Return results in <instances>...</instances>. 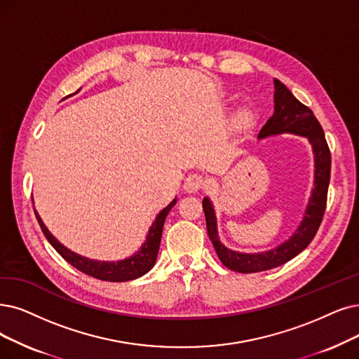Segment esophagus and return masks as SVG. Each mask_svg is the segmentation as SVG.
Wrapping results in <instances>:
<instances>
[{"instance_id":"obj_1","label":"esophagus","mask_w":359,"mask_h":359,"mask_svg":"<svg viewBox=\"0 0 359 359\" xmlns=\"http://www.w3.org/2000/svg\"><path fill=\"white\" fill-rule=\"evenodd\" d=\"M203 187V177L198 174H190L184 181V190L189 193H197Z\"/></svg>"}]
</instances>
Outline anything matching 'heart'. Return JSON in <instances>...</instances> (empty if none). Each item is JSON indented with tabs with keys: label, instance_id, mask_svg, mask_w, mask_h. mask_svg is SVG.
I'll use <instances>...</instances> for the list:
<instances>
[{
	"label": "heart",
	"instance_id": "1",
	"mask_svg": "<svg viewBox=\"0 0 359 359\" xmlns=\"http://www.w3.org/2000/svg\"><path fill=\"white\" fill-rule=\"evenodd\" d=\"M249 118H250V114H249L248 110H240L237 113V118L236 119H237L238 123H246L249 121Z\"/></svg>",
	"mask_w": 359,
	"mask_h": 359
}]
</instances>
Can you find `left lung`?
Listing matches in <instances>:
<instances>
[{"label": "left lung", "instance_id": "1", "mask_svg": "<svg viewBox=\"0 0 359 359\" xmlns=\"http://www.w3.org/2000/svg\"><path fill=\"white\" fill-rule=\"evenodd\" d=\"M274 114L262 126L257 138L261 140L278 134L306 137L313 151V189L304 218L290 238L283 241L274 249L259 253H241L225 248L218 236L217 215H215L213 205L209 197L203 198L208 234L218 257L226 268L243 272V274L277 268L305 250L318 231L327 205L332 154H330L323 128L313 116L312 110L300 103L283 82L274 79Z\"/></svg>", "mask_w": 359, "mask_h": 359}]
</instances>
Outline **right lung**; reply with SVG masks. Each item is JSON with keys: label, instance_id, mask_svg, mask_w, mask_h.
I'll list each match as a JSON object with an SVG mask.
<instances>
[{"label": "right lung", "instance_id": "1", "mask_svg": "<svg viewBox=\"0 0 359 359\" xmlns=\"http://www.w3.org/2000/svg\"><path fill=\"white\" fill-rule=\"evenodd\" d=\"M175 203H177V197L172 200L165 209H162L159 213H157L154 222L149 229L146 241L142 243L141 248L133 256L126 257V259H122V261H111V262L90 259V257H85L75 252H72L70 249L63 246L62 243L48 231V228L46 226L44 222H42L36 210H35V215L42 233H44V236L50 241V245L59 252V255L65 261H67L70 265H74L76 269L82 271L83 274L91 276L94 278L103 280V281L122 283V281H131V280L140 278L141 276L147 274V272L154 266L157 253H159L163 224L169 210L175 206Z\"/></svg>", "mask_w": 359, "mask_h": 359}]
</instances>
